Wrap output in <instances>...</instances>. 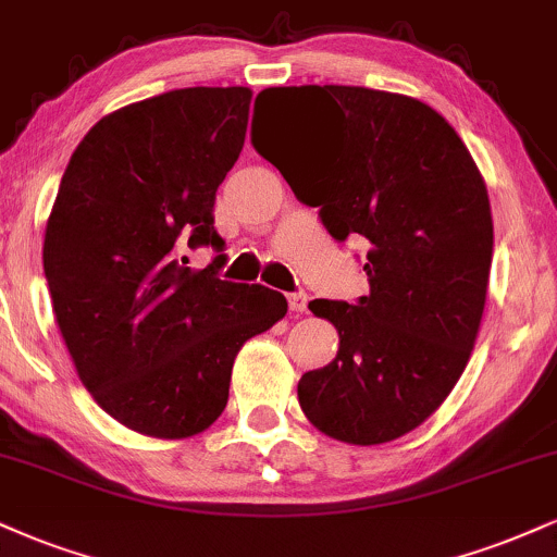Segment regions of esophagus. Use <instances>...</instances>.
I'll use <instances>...</instances> for the list:
<instances>
[{
	"mask_svg": "<svg viewBox=\"0 0 557 557\" xmlns=\"http://www.w3.org/2000/svg\"><path fill=\"white\" fill-rule=\"evenodd\" d=\"M287 304H290L293 313H304L306 306H308V296L304 290H296V293H290V296H287Z\"/></svg>",
	"mask_w": 557,
	"mask_h": 557,
	"instance_id": "1",
	"label": "esophagus"
}]
</instances>
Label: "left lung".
<instances>
[{
  "mask_svg": "<svg viewBox=\"0 0 557 557\" xmlns=\"http://www.w3.org/2000/svg\"><path fill=\"white\" fill-rule=\"evenodd\" d=\"M306 119L290 150L251 132L298 202L345 244L363 236L371 293L355 304L317 298L339 332L337 358L298 381L321 433L373 446L410 433L457 384L478 337L493 259L485 181L454 126L397 92L355 85L261 90Z\"/></svg>",
  "mask_w": 557,
  "mask_h": 557,
  "instance_id": "8db88e82",
  "label": "left lung"
}]
</instances>
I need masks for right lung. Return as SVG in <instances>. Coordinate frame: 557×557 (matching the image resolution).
Masks as SVG:
<instances>
[{"instance_id": "add662e5", "label": "right lung", "mask_w": 557, "mask_h": 557, "mask_svg": "<svg viewBox=\"0 0 557 557\" xmlns=\"http://www.w3.org/2000/svg\"><path fill=\"white\" fill-rule=\"evenodd\" d=\"M249 87H181L100 119L72 152L44 240L53 313L92 399L132 431L189 438L227 405L246 339L283 293L220 280L214 194L240 156ZM219 253L194 273L186 248Z\"/></svg>"}]
</instances>
